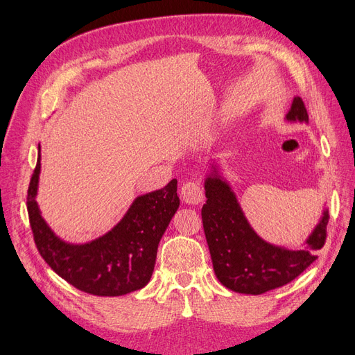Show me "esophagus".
<instances>
[{
  "label": "esophagus",
  "instance_id": "obj_1",
  "mask_svg": "<svg viewBox=\"0 0 355 355\" xmlns=\"http://www.w3.org/2000/svg\"><path fill=\"white\" fill-rule=\"evenodd\" d=\"M181 198L189 205H199L203 202V191L198 182L194 181H186L181 186Z\"/></svg>",
  "mask_w": 355,
  "mask_h": 355
}]
</instances>
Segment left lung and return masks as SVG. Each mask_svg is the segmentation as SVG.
Returning a JSON list of instances; mask_svg holds the SVG:
<instances>
[{"label": "left lung", "instance_id": "8db88e82", "mask_svg": "<svg viewBox=\"0 0 355 355\" xmlns=\"http://www.w3.org/2000/svg\"><path fill=\"white\" fill-rule=\"evenodd\" d=\"M289 121H308L300 97L292 103ZM207 203L202 208L203 232L207 237L214 271L227 289L261 295L291 283L317 259V250L326 242L329 215L300 250L272 246L259 239L248 224L236 196L220 178H207Z\"/></svg>", "mask_w": 355, "mask_h": 355}]
</instances>
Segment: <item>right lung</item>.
<instances>
[{
    "label": "right lung",
    "instance_id": "1",
    "mask_svg": "<svg viewBox=\"0 0 355 355\" xmlns=\"http://www.w3.org/2000/svg\"><path fill=\"white\" fill-rule=\"evenodd\" d=\"M40 156L31 177L26 207L33 242L42 259L81 292L97 296H121L139 291L150 280L157 245L180 207L177 180L137 198L122 221L94 242L67 245L42 220L35 202Z\"/></svg>",
    "mask_w": 355,
    "mask_h": 355
}]
</instances>
